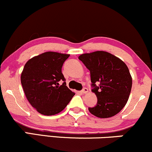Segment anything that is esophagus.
<instances>
[{
    "mask_svg": "<svg viewBox=\"0 0 152 152\" xmlns=\"http://www.w3.org/2000/svg\"><path fill=\"white\" fill-rule=\"evenodd\" d=\"M81 92H83V93H84V94L87 93V92H88V89H87V87H84L83 90H82Z\"/></svg>",
    "mask_w": 152,
    "mask_h": 152,
    "instance_id": "obj_1",
    "label": "esophagus"
}]
</instances>
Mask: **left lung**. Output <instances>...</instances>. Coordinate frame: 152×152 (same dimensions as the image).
Instances as JSON below:
<instances>
[{"instance_id":"8db88e82","label":"left lung","mask_w":152,"mask_h":152,"mask_svg":"<svg viewBox=\"0 0 152 152\" xmlns=\"http://www.w3.org/2000/svg\"><path fill=\"white\" fill-rule=\"evenodd\" d=\"M78 58L90 70L92 91L97 97L96 106L89 107V111L99 118L117 115L125 106L131 92L132 79L127 66L104 51L85 53Z\"/></svg>"}]
</instances>
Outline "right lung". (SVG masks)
Wrapping results in <instances>:
<instances>
[{"label":"right lung","instance_id":"right-lung-1","mask_svg":"<svg viewBox=\"0 0 152 152\" xmlns=\"http://www.w3.org/2000/svg\"><path fill=\"white\" fill-rule=\"evenodd\" d=\"M69 57L46 52L31 58L24 66L20 80L25 94L33 107L42 115L58 114L75 95L66 86L62 73L63 63Z\"/></svg>","mask_w":152,"mask_h":152}]
</instances>
